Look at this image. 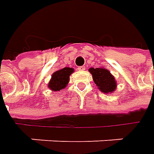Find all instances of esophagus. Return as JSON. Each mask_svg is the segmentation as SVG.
<instances>
[{
	"instance_id": "34e87169",
	"label": "esophagus",
	"mask_w": 154,
	"mask_h": 154,
	"mask_svg": "<svg viewBox=\"0 0 154 154\" xmlns=\"http://www.w3.org/2000/svg\"><path fill=\"white\" fill-rule=\"evenodd\" d=\"M79 71H84L85 69H86V67L85 66H80V67H78V68H77Z\"/></svg>"
}]
</instances>
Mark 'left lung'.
<instances>
[{"label": "left lung", "mask_w": 154, "mask_h": 154, "mask_svg": "<svg viewBox=\"0 0 154 154\" xmlns=\"http://www.w3.org/2000/svg\"><path fill=\"white\" fill-rule=\"evenodd\" d=\"M89 71L92 74V78L95 84L98 86L101 92L108 93L115 91L116 82L115 78L109 73V71L103 68H91Z\"/></svg>", "instance_id": "1"}]
</instances>
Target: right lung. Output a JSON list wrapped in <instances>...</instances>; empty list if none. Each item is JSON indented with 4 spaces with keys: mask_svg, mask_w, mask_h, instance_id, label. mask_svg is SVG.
I'll return each mask as SVG.
<instances>
[{
    "mask_svg": "<svg viewBox=\"0 0 154 154\" xmlns=\"http://www.w3.org/2000/svg\"><path fill=\"white\" fill-rule=\"evenodd\" d=\"M74 72L71 68H64L55 72L49 83V87L52 91H60L65 88L69 80V75Z\"/></svg>",
    "mask_w": 154,
    "mask_h": 154,
    "instance_id": "obj_1",
    "label": "right lung"
}]
</instances>
